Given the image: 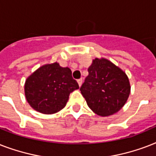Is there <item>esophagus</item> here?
<instances>
[{
	"label": "esophagus",
	"instance_id": "1",
	"mask_svg": "<svg viewBox=\"0 0 156 156\" xmlns=\"http://www.w3.org/2000/svg\"><path fill=\"white\" fill-rule=\"evenodd\" d=\"M78 85H79V87H81V86H82V84H83V78H80V79H78Z\"/></svg>",
	"mask_w": 156,
	"mask_h": 156
}]
</instances>
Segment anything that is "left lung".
<instances>
[{
  "label": "left lung",
  "mask_w": 156,
  "mask_h": 156,
  "mask_svg": "<svg viewBox=\"0 0 156 156\" xmlns=\"http://www.w3.org/2000/svg\"><path fill=\"white\" fill-rule=\"evenodd\" d=\"M88 76L80 88L88 107L100 116L119 112L130 94L128 76L106 58H95L88 68Z\"/></svg>",
  "instance_id": "obj_1"
}]
</instances>
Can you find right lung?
Returning <instances> with one entry per match:
<instances>
[{"label":"right lung","mask_w":156,"mask_h":156,"mask_svg":"<svg viewBox=\"0 0 156 156\" xmlns=\"http://www.w3.org/2000/svg\"><path fill=\"white\" fill-rule=\"evenodd\" d=\"M78 88L70 69L55 62L44 65L33 72L26 79L24 92L27 101L35 111L54 114L66 107L69 94Z\"/></svg>","instance_id":"obj_1"}]
</instances>
